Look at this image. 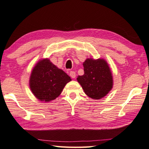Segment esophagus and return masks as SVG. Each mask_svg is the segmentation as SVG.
<instances>
[{"mask_svg": "<svg viewBox=\"0 0 149 149\" xmlns=\"http://www.w3.org/2000/svg\"><path fill=\"white\" fill-rule=\"evenodd\" d=\"M70 76L73 79L75 78V77H76V74H75V72H74V71H71L70 72Z\"/></svg>", "mask_w": 149, "mask_h": 149, "instance_id": "esophagus-1", "label": "esophagus"}]
</instances>
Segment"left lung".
<instances>
[{
    "label": "left lung",
    "mask_w": 149,
    "mask_h": 149,
    "mask_svg": "<svg viewBox=\"0 0 149 149\" xmlns=\"http://www.w3.org/2000/svg\"><path fill=\"white\" fill-rule=\"evenodd\" d=\"M84 74L77 80L85 94L94 100H100L109 93L113 86L111 71L103 59H87L83 63Z\"/></svg>",
    "instance_id": "obj_1"
}]
</instances>
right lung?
<instances>
[{"mask_svg":"<svg viewBox=\"0 0 149 149\" xmlns=\"http://www.w3.org/2000/svg\"><path fill=\"white\" fill-rule=\"evenodd\" d=\"M72 79L48 59L40 60L32 70L30 87L38 100L49 102L56 99Z\"/></svg>","mask_w":149,"mask_h":149,"instance_id":"obj_1","label":"right lung"}]
</instances>
